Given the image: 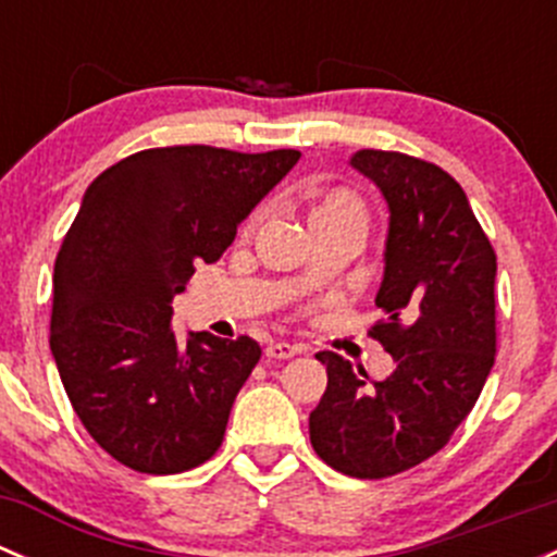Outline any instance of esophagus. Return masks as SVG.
<instances>
[{
    "instance_id": "1",
    "label": "esophagus",
    "mask_w": 557,
    "mask_h": 557,
    "mask_svg": "<svg viewBox=\"0 0 557 557\" xmlns=\"http://www.w3.org/2000/svg\"><path fill=\"white\" fill-rule=\"evenodd\" d=\"M263 352H267V358H274V361H285V358H294L299 352H305V347L288 345V342H269Z\"/></svg>"
}]
</instances>
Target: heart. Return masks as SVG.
I'll return each instance as SVG.
<instances>
[{
	"label": "heart",
	"mask_w": 557,
	"mask_h": 557,
	"mask_svg": "<svg viewBox=\"0 0 557 557\" xmlns=\"http://www.w3.org/2000/svg\"><path fill=\"white\" fill-rule=\"evenodd\" d=\"M334 221H350L358 226L367 228V207L358 199L352 190L334 188L329 194L320 196L310 210V226H320V223H334Z\"/></svg>",
	"instance_id": "obj_1"
}]
</instances>
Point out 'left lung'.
<instances>
[{
	"instance_id": "left-lung-1",
	"label": "left lung",
	"mask_w": 557,
	"mask_h": 557,
	"mask_svg": "<svg viewBox=\"0 0 557 557\" xmlns=\"http://www.w3.org/2000/svg\"><path fill=\"white\" fill-rule=\"evenodd\" d=\"M350 164L391 210L374 299L387 318L369 336L396 369L369 380L363 367L318 352L329 385L310 414V442L331 469L383 480L440 453L480 398L496 358V250L442 166L374 148Z\"/></svg>"
}]
</instances>
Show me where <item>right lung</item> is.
<instances>
[{
    "instance_id": "add662e5",
    "label": "right lung",
    "mask_w": 557,
    "mask_h": 557,
    "mask_svg": "<svg viewBox=\"0 0 557 557\" xmlns=\"http://www.w3.org/2000/svg\"><path fill=\"white\" fill-rule=\"evenodd\" d=\"M299 150L150 148L88 185L53 269L50 350L72 409L104 453L180 474L221 447L261 358L250 336H174L172 299L215 263Z\"/></svg>"
}]
</instances>
